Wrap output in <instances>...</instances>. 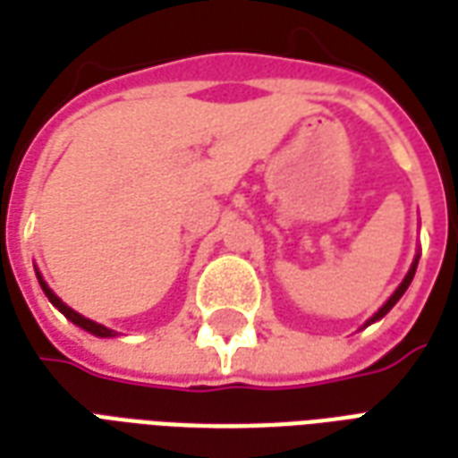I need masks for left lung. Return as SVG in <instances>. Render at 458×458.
<instances>
[{
  "label": "left lung",
  "instance_id": "left-lung-1",
  "mask_svg": "<svg viewBox=\"0 0 458 458\" xmlns=\"http://www.w3.org/2000/svg\"><path fill=\"white\" fill-rule=\"evenodd\" d=\"M417 262H420V255H417V258H414L412 267H410V272H407V275H404L403 284H400V287L394 289V294H393V297L387 299V301H385L383 307L377 309V314H373V318H370V321H368V324H365V327H370V324H373V321H377V318H383L385 314H387V311H390V309H393L394 304H397V301H400V297H403L404 292H407V287H410V282H412L414 272H417Z\"/></svg>",
  "mask_w": 458,
  "mask_h": 458
}]
</instances>
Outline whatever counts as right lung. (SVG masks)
Segmentation results:
<instances>
[{
	"label": "right lung",
	"mask_w": 458,
	"mask_h": 458,
	"mask_svg": "<svg viewBox=\"0 0 458 458\" xmlns=\"http://www.w3.org/2000/svg\"><path fill=\"white\" fill-rule=\"evenodd\" d=\"M36 277H38V284H41V289H44V294H46V297H48V301H51V304H54V307L58 309V311H61V314H64L65 318H68V321H73L75 327L85 328V331H88V334H93V336H100V338L114 336L113 328L103 327V324H95V321H90V318L81 317V314H78V311H73V309L68 307V304H64V301L55 297L51 289H48V284H46L44 277H41L38 272H36Z\"/></svg>",
	"instance_id": "1"
}]
</instances>
